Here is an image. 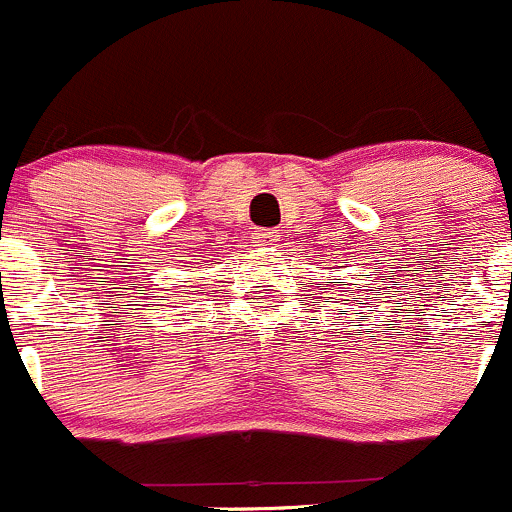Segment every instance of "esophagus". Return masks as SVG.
Segmentation results:
<instances>
[{
  "instance_id": "34e87169",
  "label": "esophagus",
  "mask_w": 512,
  "mask_h": 512,
  "mask_svg": "<svg viewBox=\"0 0 512 512\" xmlns=\"http://www.w3.org/2000/svg\"><path fill=\"white\" fill-rule=\"evenodd\" d=\"M255 240H257V245L272 247V245H277V240H280V235H277L275 230H257V232H255Z\"/></svg>"
}]
</instances>
